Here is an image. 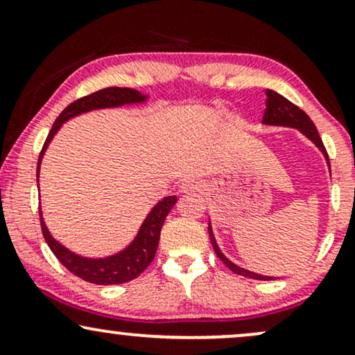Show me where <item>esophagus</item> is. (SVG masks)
<instances>
[{
  "label": "esophagus",
  "instance_id": "esophagus-1",
  "mask_svg": "<svg viewBox=\"0 0 355 355\" xmlns=\"http://www.w3.org/2000/svg\"><path fill=\"white\" fill-rule=\"evenodd\" d=\"M203 185L202 182L195 180V178H189L180 185V191L182 193H197V191H202Z\"/></svg>",
  "mask_w": 355,
  "mask_h": 355
}]
</instances>
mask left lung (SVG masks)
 <instances>
[{
  "instance_id": "obj_1",
  "label": "left lung",
  "mask_w": 355,
  "mask_h": 355,
  "mask_svg": "<svg viewBox=\"0 0 355 355\" xmlns=\"http://www.w3.org/2000/svg\"><path fill=\"white\" fill-rule=\"evenodd\" d=\"M266 95H267V101H266V112H263L262 123L297 128L300 133H304V135L307 137L309 140H311L322 153H324L325 160H327V164H329V155H327V152H325V146H324V144H322V138L319 135V132H317L315 125L312 123V120L309 118L307 113L302 112L299 107H295L292 101L284 98L282 95H279V93L274 92V89H267ZM329 166H331V164H329ZM209 235H210L211 245H214L215 254H217L218 259L222 260V262L225 263V266L229 267L232 272H235V274H239V275L248 277V279H257V280L274 279V277H266V275L255 274V272H248V270H245V268L235 266L234 262H230V260L227 259V257L222 254V250L218 248L217 240H215V237H214V232H211L210 223H209Z\"/></svg>"
}]
</instances>
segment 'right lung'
I'll return each instance as SVG.
<instances>
[{
    "label": "right lung",
    "instance_id": "obj_1",
    "mask_svg": "<svg viewBox=\"0 0 355 355\" xmlns=\"http://www.w3.org/2000/svg\"><path fill=\"white\" fill-rule=\"evenodd\" d=\"M145 100H146V95H141V93L137 92V89L112 87V88L98 89V92L83 96V98L73 101V103L68 105V107L60 113V116L56 118V121L51 126L50 133H48L42 153H40L38 170H36V180H38L40 164H42L44 150H46L48 144L53 140V137L56 135V132H58L64 121H68L73 116H78L81 113L92 112V110L115 108V107H123V105L144 103ZM175 202H177V197H165L164 200L158 202L152 209V211L146 215L145 222L141 223L135 240H133L125 250L118 252L115 255L105 257V259H87V257L73 254V252L68 250L67 247L61 245L58 240L51 237L50 230L46 229V225H44L43 222L42 210H40L42 232L53 254L56 255V259H58L60 262L71 272V274L80 277V279L87 280L89 284H98V285L125 284V282H130V280L137 279V277L140 275L141 272L150 266V263H152L153 257L157 254L162 225H164L168 211L173 209Z\"/></svg>",
    "mask_w": 355,
    "mask_h": 355
}]
</instances>
